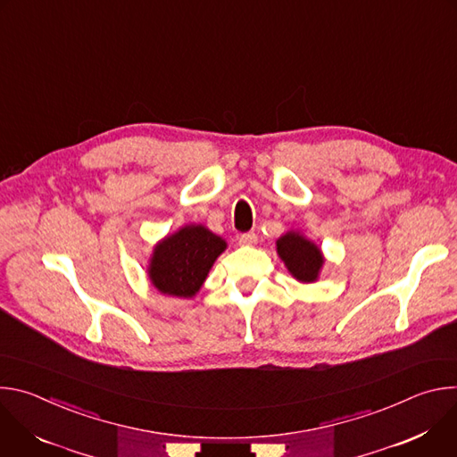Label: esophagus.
I'll return each instance as SVG.
<instances>
[{
    "label": "esophagus",
    "mask_w": 457,
    "mask_h": 457,
    "mask_svg": "<svg viewBox=\"0 0 457 457\" xmlns=\"http://www.w3.org/2000/svg\"><path fill=\"white\" fill-rule=\"evenodd\" d=\"M256 242H258V237H256V233H253V231L242 233V235L238 237V244H240V245H254Z\"/></svg>",
    "instance_id": "1"
}]
</instances>
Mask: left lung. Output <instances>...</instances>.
Instances as JSON below:
<instances>
[{
    "label": "left lung",
    "mask_w": 457,
    "mask_h": 457,
    "mask_svg": "<svg viewBox=\"0 0 457 457\" xmlns=\"http://www.w3.org/2000/svg\"><path fill=\"white\" fill-rule=\"evenodd\" d=\"M277 251L289 273L300 282H314L323 264L320 249L298 233H286L277 240Z\"/></svg>",
    "instance_id": "8db88e82"
}]
</instances>
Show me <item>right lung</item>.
Here are the masks:
<instances>
[{"instance_id": "right-lung-1", "label": "right lung", "mask_w": 457, "mask_h": 457, "mask_svg": "<svg viewBox=\"0 0 457 457\" xmlns=\"http://www.w3.org/2000/svg\"><path fill=\"white\" fill-rule=\"evenodd\" d=\"M226 242L204 226H186L154 251L150 280L164 295L189 298L204 284Z\"/></svg>"}]
</instances>
